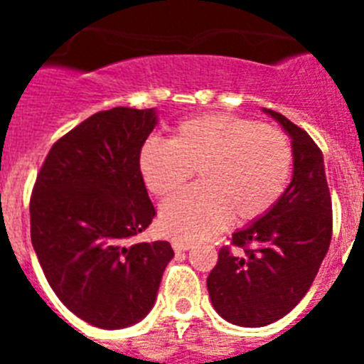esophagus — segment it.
I'll list each match as a JSON object with an SVG mask.
<instances>
[{"label":"esophagus","mask_w":364,"mask_h":364,"mask_svg":"<svg viewBox=\"0 0 364 364\" xmlns=\"http://www.w3.org/2000/svg\"><path fill=\"white\" fill-rule=\"evenodd\" d=\"M191 247H193L191 242H186V240H173V250H175L176 253L188 252V250H191Z\"/></svg>","instance_id":"34e87169"}]
</instances>
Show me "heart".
Masks as SVG:
<instances>
[{"label": "heart", "mask_w": 364, "mask_h": 364, "mask_svg": "<svg viewBox=\"0 0 364 364\" xmlns=\"http://www.w3.org/2000/svg\"><path fill=\"white\" fill-rule=\"evenodd\" d=\"M291 160L284 133L235 114L186 118L169 140L149 138L138 154L147 189L160 198L171 197L197 171L200 184L160 210L162 230L182 240L210 237L231 217L252 222L268 213L284 193Z\"/></svg>", "instance_id": "b5f03b06"}]
</instances>
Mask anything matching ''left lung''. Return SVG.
<instances>
[{
    "instance_id": "1",
    "label": "left lung",
    "mask_w": 364,
    "mask_h": 364,
    "mask_svg": "<svg viewBox=\"0 0 364 364\" xmlns=\"http://www.w3.org/2000/svg\"><path fill=\"white\" fill-rule=\"evenodd\" d=\"M291 138L294 175L272 210L235 231L208 277L217 314L237 326L259 328L290 314L310 290L332 240V197L323 153L306 131L264 109Z\"/></svg>"
}]
</instances>
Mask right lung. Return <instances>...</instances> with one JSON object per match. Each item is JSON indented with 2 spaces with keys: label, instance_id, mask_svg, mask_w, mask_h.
I'll use <instances>...</instances> for the list:
<instances>
[{
  "label": "right lung",
  "instance_id": "obj_1",
  "mask_svg": "<svg viewBox=\"0 0 364 364\" xmlns=\"http://www.w3.org/2000/svg\"><path fill=\"white\" fill-rule=\"evenodd\" d=\"M154 109L114 107L50 147L31 197V239L58 299L80 319L127 328L153 308L173 259L166 240L133 242L154 217L138 154Z\"/></svg>",
  "mask_w": 364,
  "mask_h": 364
}]
</instances>
